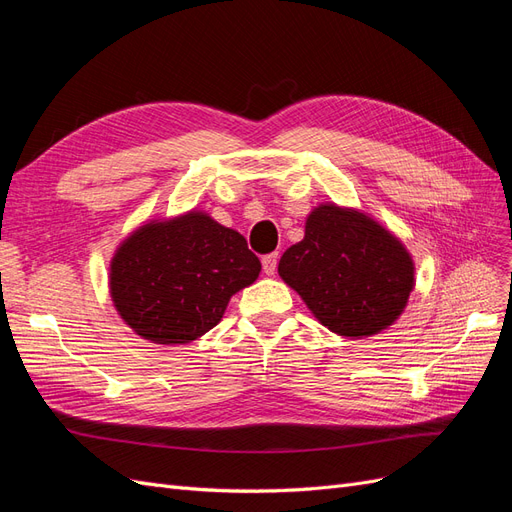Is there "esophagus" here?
I'll use <instances>...</instances> for the list:
<instances>
[{"mask_svg": "<svg viewBox=\"0 0 512 512\" xmlns=\"http://www.w3.org/2000/svg\"><path fill=\"white\" fill-rule=\"evenodd\" d=\"M277 258H280V254H277V252L262 256V269H265L267 275H275V271H277Z\"/></svg>", "mask_w": 512, "mask_h": 512, "instance_id": "obj_1", "label": "esophagus"}]
</instances>
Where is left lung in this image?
<instances>
[{
    "label": "left lung",
    "mask_w": 512,
    "mask_h": 512,
    "mask_svg": "<svg viewBox=\"0 0 512 512\" xmlns=\"http://www.w3.org/2000/svg\"><path fill=\"white\" fill-rule=\"evenodd\" d=\"M277 271L324 327L344 337L389 327L414 286L406 247L367 215L335 205L312 211L303 241L288 247Z\"/></svg>",
    "instance_id": "8db88e82"
}]
</instances>
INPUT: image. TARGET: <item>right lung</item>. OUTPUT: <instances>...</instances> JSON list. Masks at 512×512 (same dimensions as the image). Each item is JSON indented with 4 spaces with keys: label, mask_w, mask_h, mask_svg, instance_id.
<instances>
[{
    "label": "right lung",
    "mask_w": 512,
    "mask_h": 512,
    "mask_svg": "<svg viewBox=\"0 0 512 512\" xmlns=\"http://www.w3.org/2000/svg\"><path fill=\"white\" fill-rule=\"evenodd\" d=\"M258 273L260 260L237 230L194 211L123 241L111 265V294L141 337L188 344L222 320L232 294Z\"/></svg>",
    "instance_id": "right-lung-1"
}]
</instances>
